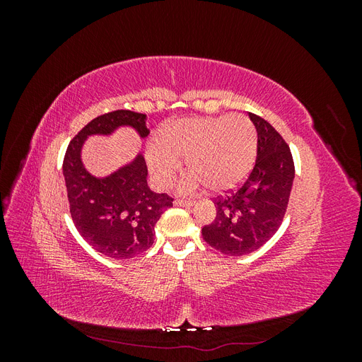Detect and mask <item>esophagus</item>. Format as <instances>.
<instances>
[{
  "label": "esophagus",
  "instance_id": "1",
  "mask_svg": "<svg viewBox=\"0 0 362 362\" xmlns=\"http://www.w3.org/2000/svg\"><path fill=\"white\" fill-rule=\"evenodd\" d=\"M173 204L177 206H192L194 202L193 201H185V199H175Z\"/></svg>",
  "mask_w": 362,
  "mask_h": 362
}]
</instances>
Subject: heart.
Instances as JSON below:
<instances>
[{
  "label": "heart",
  "mask_w": 362,
  "mask_h": 362,
  "mask_svg": "<svg viewBox=\"0 0 362 362\" xmlns=\"http://www.w3.org/2000/svg\"><path fill=\"white\" fill-rule=\"evenodd\" d=\"M257 140L255 125L243 115L182 119L164 129L161 140H149L146 163L161 189L173 182L182 158L192 170L180 185L182 193H193L205 184L213 192H225L247 177Z\"/></svg>",
  "instance_id": "heart-1"
}]
</instances>
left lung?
Here are the masks:
<instances>
[{
    "instance_id": "left-lung-1",
    "label": "left lung",
    "mask_w": 362,
    "mask_h": 362,
    "mask_svg": "<svg viewBox=\"0 0 362 362\" xmlns=\"http://www.w3.org/2000/svg\"><path fill=\"white\" fill-rule=\"evenodd\" d=\"M258 134L257 160L237 190L214 198L216 218L202 237L225 255H247L278 231L286 216L294 180L288 145L267 120L249 113Z\"/></svg>"
}]
</instances>
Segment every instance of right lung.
Returning <instances> with one entry per match:
<instances>
[{
    "label": "right lung",
    "instance_id": "add662e5",
    "mask_svg": "<svg viewBox=\"0 0 362 362\" xmlns=\"http://www.w3.org/2000/svg\"><path fill=\"white\" fill-rule=\"evenodd\" d=\"M119 127L134 128L141 139L149 134L144 113L116 110L98 116L71 140L63 177L69 211L81 237L108 258L129 259L154 243L156 223L173 199L148 187V168L141 154L104 178L86 170L81 161L84 140L95 134L108 136Z\"/></svg>",
    "mask_w": 362,
    "mask_h": 362
}]
</instances>
